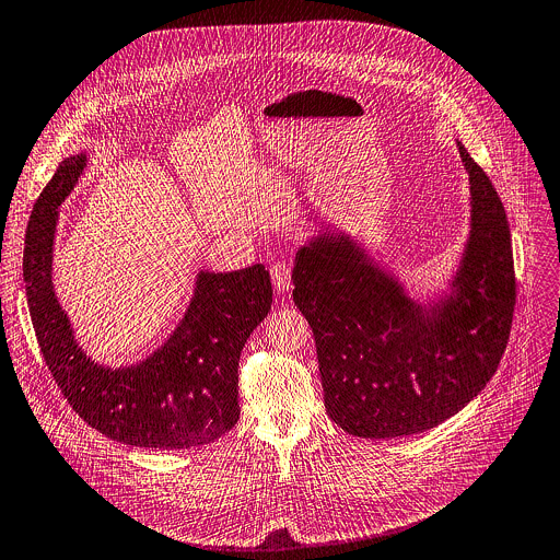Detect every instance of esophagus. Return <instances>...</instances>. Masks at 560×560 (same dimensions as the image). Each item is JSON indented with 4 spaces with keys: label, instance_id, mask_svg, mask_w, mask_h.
Listing matches in <instances>:
<instances>
[{
    "label": "esophagus",
    "instance_id": "esophagus-1",
    "mask_svg": "<svg viewBox=\"0 0 560 560\" xmlns=\"http://www.w3.org/2000/svg\"><path fill=\"white\" fill-rule=\"evenodd\" d=\"M270 277H272V285L277 292H288L292 288V268L285 261L272 264Z\"/></svg>",
    "mask_w": 560,
    "mask_h": 560
}]
</instances>
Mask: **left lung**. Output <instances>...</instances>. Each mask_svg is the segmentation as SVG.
Listing matches in <instances>:
<instances>
[{"label": "left lung", "instance_id": "8db88e82", "mask_svg": "<svg viewBox=\"0 0 560 560\" xmlns=\"http://www.w3.org/2000/svg\"><path fill=\"white\" fill-rule=\"evenodd\" d=\"M458 150L471 235L450 299L415 303L345 233L296 253L292 296L314 331L325 408L353 436L436 428L478 397L506 351L517 296L511 229L491 178L460 141Z\"/></svg>", "mask_w": 560, "mask_h": 560}]
</instances>
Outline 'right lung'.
Segmentation results:
<instances>
[{"instance_id": "add662e5", "label": "right lung", "mask_w": 560, "mask_h": 560, "mask_svg": "<svg viewBox=\"0 0 560 560\" xmlns=\"http://www.w3.org/2000/svg\"><path fill=\"white\" fill-rule=\"evenodd\" d=\"M84 165V154L60 161L25 231L23 281L43 360L75 415L117 443L148 450L213 443L240 419V353L270 312V275L261 264L200 272L185 318L159 351L115 371L91 362L51 288L58 207Z\"/></svg>"}]
</instances>
